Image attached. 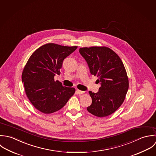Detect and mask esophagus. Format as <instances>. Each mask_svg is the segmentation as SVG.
I'll list each match as a JSON object with an SVG mask.
<instances>
[{
  "label": "esophagus",
  "instance_id": "1",
  "mask_svg": "<svg viewBox=\"0 0 156 156\" xmlns=\"http://www.w3.org/2000/svg\"><path fill=\"white\" fill-rule=\"evenodd\" d=\"M76 93L78 94H84V92L80 90H76Z\"/></svg>",
  "mask_w": 156,
  "mask_h": 156
}]
</instances>
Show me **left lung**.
Here are the masks:
<instances>
[{"label": "left lung", "mask_w": 156, "mask_h": 156, "mask_svg": "<svg viewBox=\"0 0 156 156\" xmlns=\"http://www.w3.org/2000/svg\"><path fill=\"white\" fill-rule=\"evenodd\" d=\"M79 52L87 63L90 73L98 77L101 87L97 93L89 91L92 104L87 111L98 117L114 113L122 105L129 83L124 64L111 49L102 46L81 48Z\"/></svg>", "instance_id": "obj_1"}]
</instances>
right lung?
<instances>
[{
    "label": "right lung",
    "instance_id": "obj_1",
    "mask_svg": "<svg viewBox=\"0 0 156 156\" xmlns=\"http://www.w3.org/2000/svg\"><path fill=\"white\" fill-rule=\"evenodd\" d=\"M77 48L48 43L37 49L29 58L22 72V83L27 97L40 112H55L73 95L75 88L63 86L54 80V76L60 75L63 60Z\"/></svg>",
    "mask_w": 156,
    "mask_h": 156
}]
</instances>
